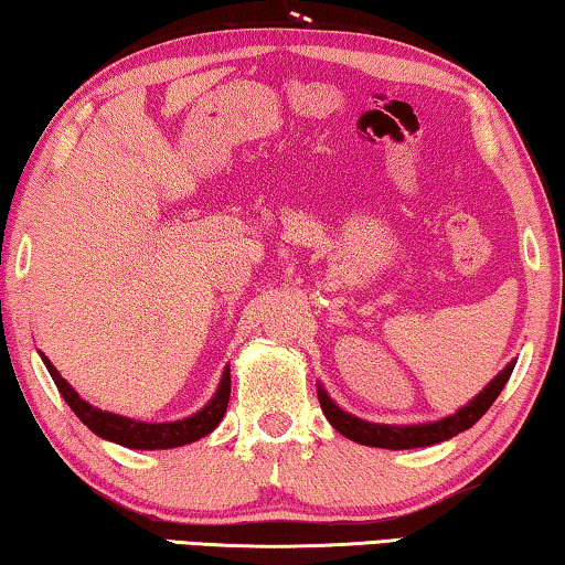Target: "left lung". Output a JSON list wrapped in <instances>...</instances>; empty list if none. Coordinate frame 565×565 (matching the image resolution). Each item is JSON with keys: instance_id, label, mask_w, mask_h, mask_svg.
<instances>
[{"instance_id": "1", "label": "left lung", "mask_w": 565, "mask_h": 565, "mask_svg": "<svg viewBox=\"0 0 565 565\" xmlns=\"http://www.w3.org/2000/svg\"><path fill=\"white\" fill-rule=\"evenodd\" d=\"M515 361H511L499 376L489 381L481 394H478L473 401H468L463 408H458L454 416L438 418L434 424H411V426H391V424H371V420H363L359 416H351L347 411L339 408L333 401L329 398L323 386H319V404L323 416L329 418V424L337 428L339 434H343L351 441L363 444V446H376V448H391V451H404V448H420V446H434L448 441L456 434L471 428L478 418H481L486 411L491 408V404L503 391V386L509 384V379L513 374Z\"/></svg>"}]
</instances>
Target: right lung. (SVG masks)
Returning <instances> with one entry per match:
<instances>
[{"instance_id":"right-lung-1","label":"right lung","mask_w":565,"mask_h":565,"mask_svg":"<svg viewBox=\"0 0 565 565\" xmlns=\"http://www.w3.org/2000/svg\"><path fill=\"white\" fill-rule=\"evenodd\" d=\"M42 361L50 376L54 379L56 388H60L62 398L70 404V408L76 414V418L82 420L84 426L89 428L107 441H114L119 446L127 448H141V451H157V448H174V446H184L191 441H199L206 434H212L218 426V420L224 418L226 406H228V396H232V374H228V366L224 369L222 381H218L216 394L212 401L196 411L194 416L181 418V420H167V424H147V420H134L119 414H109V411H102L97 406H92L84 401L76 391L66 384V381L60 376V371L54 369V363L44 356Z\"/></svg>"}]
</instances>
